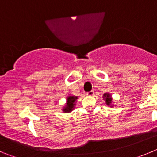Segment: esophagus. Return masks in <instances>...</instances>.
Returning a JSON list of instances; mask_svg holds the SVG:
<instances>
[{"instance_id":"obj_1","label":"esophagus","mask_w":157,"mask_h":157,"mask_svg":"<svg viewBox=\"0 0 157 157\" xmlns=\"http://www.w3.org/2000/svg\"><path fill=\"white\" fill-rule=\"evenodd\" d=\"M86 95L87 96H94V90H91V91H90V92H87L86 93Z\"/></svg>"}]
</instances>
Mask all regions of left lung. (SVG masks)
<instances>
[{
    "mask_svg": "<svg viewBox=\"0 0 157 157\" xmlns=\"http://www.w3.org/2000/svg\"><path fill=\"white\" fill-rule=\"evenodd\" d=\"M104 98L105 99V102L108 105H110L112 103V98H111V96L109 94H104Z\"/></svg>",
    "mask_w": 157,
    "mask_h": 157,
    "instance_id": "left-lung-1",
    "label": "left lung"
}]
</instances>
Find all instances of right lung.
Returning a JSON list of instances; mask_svg holds the SVG:
<instances>
[{
    "mask_svg": "<svg viewBox=\"0 0 157 157\" xmlns=\"http://www.w3.org/2000/svg\"><path fill=\"white\" fill-rule=\"evenodd\" d=\"M78 98V97H75V96H70L67 99V105L65 108H63V111L64 112H70L73 110L75 106V101H76V99Z\"/></svg>",
    "mask_w": 157,
    "mask_h": 157,
    "instance_id": "1",
    "label": "right lung"
}]
</instances>
